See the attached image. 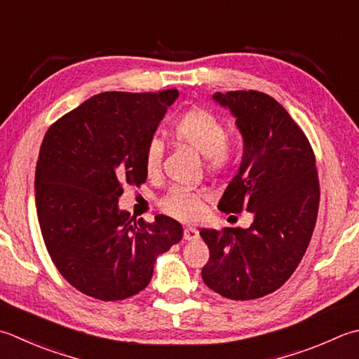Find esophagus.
Here are the masks:
<instances>
[{
	"mask_svg": "<svg viewBox=\"0 0 359 359\" xmlns=\"http://www.w3.org/2000/svg\"><path fill=\"white\" fill-rule=\"evenodd\" d=\"M184 238L188 241H194L199 238V230L194 229V227H185L184 229Z\"/></svg>",
	"mask_w": 359,
	"mask_h": 359,
	"instance_id": "obj_1",
	"label": "esophagus"
}]
</instances>
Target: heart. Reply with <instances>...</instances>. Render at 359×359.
Here are the masks:
<instances>
[{
	"instance_id": "1",
	"label": "heart",
	"mask_w": 359,
	"mask_h": 359,
	"mask_svg": "<svg viewBox=\"0 0 359 359\" xmlns=\"http://www.w3.org/2000/svg\"><path fill=\"white\" fill-rule=\"evenodd\" d=\"M171 138L180 146H187L203 157V166L210 172L227 171L235 161L236 144L226 137V128L219 118L205 109H189L174 119ZM163 147L152 140L144 151V171L149 177H157L161 170ZM208 191L203 188H172L160 199L165 213L182 221H193L201 215L202 203Z\"/></svg>"
}]
</instances>
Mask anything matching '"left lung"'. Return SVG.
I'll return each instance as SVG.
<instances>
[{"instance_id":"1","label":"left lung","mask_w":359,"mask_h":359,"mask_svg":"<svg viewBox=\"0 0 359 359\" xmlns=\"http://www.w3.org/2000/svg\"><path fill=\"white\" fill-rule=\"evenodd\" d=\"M236 116L244 138L240 171L219 201L224 213H254L249 229H202L210 249L202 280L231 300L283 286L310 244L319 210V177L306 135L272 96L257 90L215 93Z\"/></svg>"}]
</instances>
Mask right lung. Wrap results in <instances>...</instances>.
Returning a JSON list of instances; mask_svg holds the SVG:
<instances>
[{
    "label": "right lung",
    "instance_id": "obj_1",
    "mask_svg": "<svg viewBox=\"0 0 359 359\" xmlns=\"http://www.w3.org/2000/svg\"><path fill=\"white\" fill-rule=\"evenodd\" d=\"M179 91H104L51 124L35 168L43 241L67 282L115 302L149 285L154 263L184 236L170 216L132 224L119 212L124 185L146 182L144 151Z\"/></svg>",
    "mask_w": 359,
    "mask_h": 359
}]
</instances>
